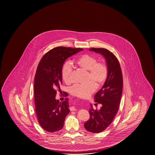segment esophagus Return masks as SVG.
<instances>
[{
	"label": "esophagus",
	"instance_id": "esophagus-1",
	"mask_svg": "<svg viewBox=\"0 0 155 155\" xmlns=\"http://www.w3.org/2000/svg\"><path fill=\"white\" fill-rule=\"evenodd\" d=\"M70 111L76 110L75 108V107H74V106H72V107H71L70 108Z\"/></svg>",
	"mask_w": 155,
	"mask_h": 155
}]
</instances>
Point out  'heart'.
<instances>
[{"mask_svg": "<svg viewBox=\"0 0 155 155\" xmlns=\"http://www.w3.org/2000/svg\"><path fill=\"white\" fill-rule=\"evenodd\" d=\"M97 59L88 54L80 55L74 61L75 66L87 72L84 84H75L70 88L71 94L80 98L88 97L95 91L96 87H100L105 83L107 75L108 68L103 62H97ZM72 67L70 62H65L62 67L63 80L67 83L71 82Z\"/></svg>", "mask_w": 155, "mask_h": 155, "instance_id": "b5f03b06", "label": "heart"}]
</instances>
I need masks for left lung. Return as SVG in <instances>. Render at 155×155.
Returning <instances> with one entry per match:
<instances>
[{"label":"left lung","mask_w":155,"mask_h":155,"mask_svg":"<svg viewBox=\"0 0 155 155\" xmlns=\"http://www.w3.org/2000/svg\"><path fill=\"white\" fill-rule=\"evenodd\" d=\"M89 50L103 55L108 68L106 81L94 96L96 104H101L102 106L100 109H94L91 104L90 118L84 124L87 131L98 133L109 127L119 110L123 77L120 62L109 50L104 48H91Z\"/></svg>","instance_id":"1"}]
</instances>
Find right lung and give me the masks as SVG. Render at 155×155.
I'll list each match as a JSON object with an SVG mask.
<instances>
[{"instance_id": "add662e5", "label": "right lung", "mask_w": 155, "mask_h": 155, "mask_svg": "<svg viewBox=\"0 0 155 155\" xmlns=\"http://www.w3.org/2000/svg\"><path fill=\"white\" fill-rule=\"evenodd\" d=\"M83 50L55 48L45 54L38 65L34 83L35 113L40 126L48 132L61 130L70 112L67 98L62 102L55 99L62 84V66L68 58Z\"/></svg>"}]
</instances>
